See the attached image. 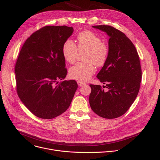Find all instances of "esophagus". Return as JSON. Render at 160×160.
Segmentation results:
<instances>
[{
	"label": "esophagus",
	"mask_w": 160,
	"mask_h": 160,
	"mask_svg": "<svg viewBox=\"0 0 160 160\" xmlns=\"http://www.w3.org/2000/svg\"><path fill=\"white\" fill-rule=\"evenodd\" d=\"M77 83H78V85L79 86H82L83 85H85V82H81V81H78Z\"/></svg>",
	"instance_id": "esophagus-1"
}]
</instances>
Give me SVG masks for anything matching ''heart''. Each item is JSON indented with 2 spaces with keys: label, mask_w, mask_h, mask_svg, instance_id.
<instances>
[{
  "label": "heart",
  "mask_w": 160,
  "mask_h": 160,
  "mask_svg": "<svg viewBox=\"0 0 160 160\" xmlns=\"http://www.w3.org/2000/svg\"><path fill=\"white\" fill-rule=\"evenodd\" d=\"M78 46L71 39H67L62 46V54L64 60L69 63L75 61L79 51H86L83 60L84 63H77L69 71L71 78L79 81L89 80L95 72V67L103 66L110 54V47L106 42L102 41L95 33L85 30L77 36Z\"/></svg>",
  "instance_id": "heart-1"
}]
</instances>
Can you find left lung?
<instances>
[{
	"mask_svg": "<svg viewBox=\"0 0 160 160\" xmlns=\"http://www.w3.org/2000/svg\"><path fill=\"white\" fill-rule=\"evenodd\" d=\"M93 28L105 32L110 37V54L97 75L107 91L90 84V106L96 114L105 119H115L128 111L139 91L141 68L137 50L130 39L120 30L108 25Z\"/></svg>",
	"mask_w": 160,
	"mask_h": 160,
	"instance_id": "obj_1",
	"label": "left lung"
}]
</instances>
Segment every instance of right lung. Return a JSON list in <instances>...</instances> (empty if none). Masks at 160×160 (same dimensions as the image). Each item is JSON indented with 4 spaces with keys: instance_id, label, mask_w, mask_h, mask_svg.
Listing matches in <instances>:
<instances>
[{
    "instance_id": "obj_1",
    "label": "right lung",
    "mask_w": 160,
    "mask_h": 160,
    "mask_svg": "<svg viewBox=\"0 0 160 160\" xmlns=\"http://www.w3.org/2000/svg\"><path fill=\"white\" fill-rule=\"evenodd\" d=\"M73 32L67 26H46L24 42L15 66L17 93L38 117L51 119L69 107L78 84L66 77L62 46Z\"/></svg>"
}]
</instances>
